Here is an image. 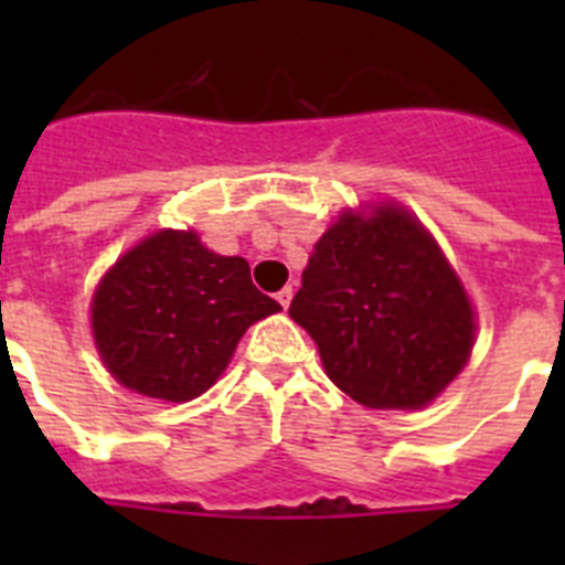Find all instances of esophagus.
Instances as JSON below:
<instances>
[{
  "mask_svg": "<svg viewBox=\"0 0 565 565\" xmlns=\"http://www.w3.org/2000/svg\"><path fill=\"white\" fill-rule=\"evenodd\" d=\"M291 297H294V288L291 286H286V288H282V291H277V302L282 308L291 306Z\"/></svg>",
  "mask_w": 565,
  "mask_h": 565,
  "instance_id": "obj_1",
  "label": "esophagus"
}]
</instances>
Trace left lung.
I'll return each instance as SVG.
<instances>
[{
  "instance_id": "left-lung-1",
  "label": "left lung",
  "mask_w": 565,
  "mask_h": 565,
  "mask_svg": "<svg viewBox=\"0 0 565 565\" xmlns=\"http://www.w3.org/2000/svg\"><path fill=\"white\" fill-rule=\"evenodd\" d=\"M339 391L376 411H416L467 364L472 306L416 217L342 214L313 246L288 308Z\"/></svg>"
}]
</instances>
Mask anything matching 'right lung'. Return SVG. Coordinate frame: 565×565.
<instances>
[{
  "label": "right lung",
  "mask_w": 565,
  "mask_h": 565,
  "mask_svg": "<svg viewBox=\"0 0 565 565\" xmlns=\"http://www.w3.org/2000/svg\"><path fill=\"white\" fill-rule=\"evenodd\" d=\"M243 257H221L194 232H158L124 254L93 297L107 371L149 398L189 402L226 371L239 337L277 313Z\"/></svg>",
  "instance_id": "obj_1"
}]
</instances>
